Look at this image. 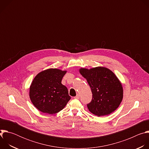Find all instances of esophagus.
I'll return each instance as SVG.
<instances>
[{
    "label": "esophagus",
    "mask_w": 149,
    "mask_h": 149,
    "mask_svg": "<svg viewBox=\"0 0 149 149\" xmlns=\"http://www.w3.org/2000/svg\"><path fill=\"white\" fill-rule=\"evenodd\" d=\"M74 98H75V99H79V94H77L75 97H74Z\"/></svg>",
    "instance_id": "34e87169"
}]
</instances>
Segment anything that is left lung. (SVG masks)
I'll return each mask as SVG.
<instances>
[{
  "mask_svg": "<svg viewBox=\"0 0 149 149\" xmlns=\"http://www.w3.org/2000/svg\"><path fill=\"white\" fill-rule=\"evenodd\" d=\"M79 72L86 78L91 90L93 98L87 104L89 111L99 117L114 111L123 97L122 85L116 75L109 69L101 67L81 68Z\"/></svg>",
  "mask_w": 149,
  "mask_h": 149,
  "instance_id": "8db88e82",
  "label": "left lung"
}]
</instances>
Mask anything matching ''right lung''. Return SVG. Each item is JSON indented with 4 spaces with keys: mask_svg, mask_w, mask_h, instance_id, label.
<instances>
[{
    "mask_svg": "<svg viewBox=\"0 0 149 149\" xmlns=\"http://www.w3.org/2000/svg\"><path fill=\"white\" fill-rule=\"evenodd\" d=\"M66 71L48 69L39 72L29 90L32 104L40 111L49 114L58 113L71 99L67 88L61 84Z\"/></svg>",
    "mask_w": 149,
    "mask_h": 149,
    "instance_id": "right-lung-1",
    "label": "right lung"
}]
</instances>
